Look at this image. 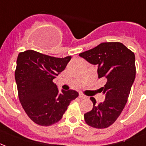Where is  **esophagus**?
<instances>
[{
    "label": "esophagus",
    "mask_w": 146,
    "mask_h": 146,
    "mask_svg": "<svg viewBox=\"0 0 146 146\" xmlns=\"http://www.w3.org/2000/svg\"><path fill=\"white\" fill-rule=\"evenodd\" d=\"M79 98H82V99H86L87 98V97H86L85 95H84L83 94H79Z\"/></svg>",
    "instance_id": "1"
}]
</instances>
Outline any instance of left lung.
Segmentation results:
<instances>
[{
  "label": "left lung",
  "instance_id": "1",
  "mask_svg": "<svg viewBox=\"0 0 146 146\" xmlns=\"http://www.w3.org/2000/svg\"><path fill=\"white\" fill-rule=\"evenodd\" d=\"M92 65H97L98 78L106 79L102 88L105 100L99 104L91 97L93 109L84 115L89 126L109 127L123 111L135 78V55L121 42H103L79 54Z\"/></svg>",
  "mask_w": 146,
  "mask_h": 146
}]
</instances>
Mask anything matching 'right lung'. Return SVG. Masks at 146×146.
I'll use <instances>...</instances> for the list:
<instances>
[{"instance_id": "add662e5", "label": "right lung", "mask_w": 146, "mask_h": 146, "mask_svg": "<svg viewBox=\"0 0 146 146\" xmlns=\"http://www.w3.org/2000/svg\"><path fill=\"white\" fill-rule=\"evenodd\" d=\"M71 58L52 57L33 50L18 55L15 80L19 99L28 116L38 125L50 126L59 121L71 101L78 97L74 90L59 91L52 82Z\"/></svg>"}]
</instances>
